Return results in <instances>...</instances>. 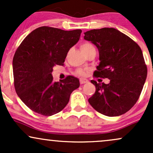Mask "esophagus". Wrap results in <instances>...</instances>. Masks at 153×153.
<instances>
[{
    "instance_id": "34e87169",
    "label": "esophagus",
    "mask_w": 153,
    "mask_h": 153,
    "mask_svg": "<svg viewBox=\"0 0 153 153\" xmlns=\"http://www.w3.org/2000/svg\"><path fill=\"white\" fill-rule=\"evenodd\" d=\"M80 84H85V83H87V82H88V80L87 79H85V78H80Z\"/></svg>"
}]
</instances>
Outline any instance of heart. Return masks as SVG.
I'll return each mask as SVG.
<instances>
[{"label": "heart", "mask_w": 153, "mask_h": 153, "mask_svg": "<svg viewBox=\"0 0 153 153\" xmlns=\"http://www.w3.org/2000/svg\"><path fill=\"white\" fill-rule=\"evenodd\" d=\"M80 48H81L82 51L85 53V55H87L91 51L95 50V47H94V45L89 42L82 43L81 45H80ZM78 73L80 75H85V71H82V70H78Z\"/></svg>", "instance_id": "heart-1"}]
</instances>
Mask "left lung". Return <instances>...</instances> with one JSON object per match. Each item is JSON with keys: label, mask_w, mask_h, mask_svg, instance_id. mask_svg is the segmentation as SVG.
<instances>
[{"label": "left lung", "mask_w": 153, "mask_h": 153, "mask_svg": "<svg viewBox=\"0 0 153 153\" xmlns=\"http://www.w3.org/2000/svg\"><path fill=\"white\" fill-rule=\"evenodd\" d=\"M84 39L97 47L100 63L96 78H108V84L92 80L96 92L88 99L95 110L108 117L124 114L130 110L141 94L147 69L140 46L114 28L93 29Z\"/></svg>", "instance_id": "obj_1"}]
</instances>
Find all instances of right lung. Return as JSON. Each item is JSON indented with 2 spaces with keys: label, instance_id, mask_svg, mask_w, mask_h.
I'll use <instances>...</instances> for the list:
<instances>
[{
  "label": "right lung",
  "instance_id": "obj_1",
  "mask_svg": "<svg viewBox=\"0 0 153 153\" xmlns=\"http://www.w3.org/2000/svg\"><path fill=\"white\" fill-rule=\"evenodd\" d=\"M82 31H65L41 26L28 35L16 51L13 73L16 92L21 100L36 113L54 115L61 111L79 80L69 75L54 82L52 72L56 65H63L67 54L78 42Z\"/></svg>",
  "mask_w": 153,
  "mask_h": 153
}]
</instances>
